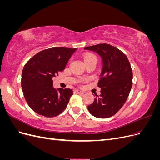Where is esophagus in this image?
Masks as SVG:
<instances>
[{"mask_svg":"<svg viewBox=\"0 0 160 160\" xmlns=\"http://www.w3.org/2000/svg\"><path fill=\"white\" fill-rule=\"evenodd\" d=\"M74 92H75V93H78V94H83V93H85L84 91H82L79 90V89H75L74 91Z\"/></svg>","mask_w":160,"mask_h":160,"instance_id":"obj_1","label":"esophagus"}]
</instances>
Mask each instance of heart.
Listing matches in <instances>:
<instances>
[{"label":"heart","mask_w":160,"mask_h":160,"mask_svg":"<svg viewBox=\"0 0 160 160\" xmlns=\"http://www.w3.org/2000/svg\"><path fill=\"white\" fill-rule=\"evenodd\" d=\"M83 60H84V62H86L92 60H97V58L94 55L91 54V53H88V54L85 55L83 57Z\"/></svg>","instance_id":"obj_1"}]
</instances>
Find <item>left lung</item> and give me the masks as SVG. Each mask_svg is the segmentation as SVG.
<instances>
[{"mask_svg": "<svg viewBox=\"0 0 160 160\" xmlns=\"http://www.w3.org/2000/svg\"><path fill=\"white\" fill-rule=\"evenodd\" d=\"M84 49L96 52L103 64L98 84L101 95H95L88 110L95 118H110L122 108L132 89L133 72L129 61L122 51L106 43L86 47Z\"/></svg>", "mask_w": 160, "mask_h": 160, "instance_id": "8db88e82", "label": "left lung"}]
</instances>
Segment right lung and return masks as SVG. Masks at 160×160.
<instances>
[{
  "label": "right lung",
  "instance_id": "obj_1",
  "mask_svg": "<svg viewBox=\"0 0 160 160\" xmlns=\"http://www.w3.org/2000/svg\"><path fill=\"white\" fill-rule=\"evenodd\" d=\"M77 49L53 47L38 52L22 72L21 87L29 107L41 115L53 118L63 111L72 95V89H55L52 77L62 71Z\"/></svg>",
  "mask_w": 160,
  "mask_h": 160
}]
</instances>
